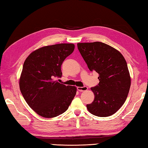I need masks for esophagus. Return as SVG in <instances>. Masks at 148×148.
Wrapping results in <instances>:
<instances>
[{
  "mask_svg": "<svg viewBox=\"0 0 148 148\" xmlns=\"http://www.w3.org/2000/svg\"><path fill=\"white\" fill-rule=\"evenodd\" d=\"M77 90H78L79 92H84L88 90V87L87 86H83V87L78 86L77 87Z\"/></svg>",
  "mask_w": 148,
  "mask_h": 148,
  "instance_id": "1",
  "label": "esophagus"
}]
</instances>
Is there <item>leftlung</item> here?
Returning a JSON list of instances; mask_svg holds the SVG:
<instances>
[{"instance_id": "obj_1", "label": "left lung", "mask_w": 148, "mask_h": 148, "mask_svg": "<svg viewBox=\"0 0 148 148\" xmlns=\"http://www.w3.org/2000/svg\"><path fill=\"white\" fill-rule=\"evenodd\" d=\"M77 47L88 69L99 74V84L91 88L95 96L88 110L99 117L114 114L124 104L131 86L125 59L117 49L99 41L78 43Z\"/></svg>"}]
</instances>
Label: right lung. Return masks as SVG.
<instances>
[{
  "label": "right lung",
  "instance_id": "obj_1",
  "mask_svg": "<svg viewBox=\"0 0 148 148\" xmlns=\"http://www.w3.org/2000/svg\"><path fill=\"white\" fill-rule=\"evenodd\" d=\"M75 49L73 43L44 46L26 58L19 79L21 92L28 106L44 118H54L67 110L77 88L54 80L61 77L62 64Z\"/></svg>",
  "mask_w": 148,
  "mask_h": 148
}]
</instances>
